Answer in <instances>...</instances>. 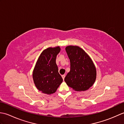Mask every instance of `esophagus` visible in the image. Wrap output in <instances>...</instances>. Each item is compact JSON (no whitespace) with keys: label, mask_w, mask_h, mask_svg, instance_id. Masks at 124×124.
Returning <instances> with one entry per match:
<instances>
[{"label":"esophagus","mask_w":124,"mask_h":124,"mask_svg":"<svg viewBox=\"0 0 124 124\" xmlns=\"http://www.w3.org/2000/svg\"><path fill=\"white\" fill-rule=\"evenodd\" d=\"M62 77L63 78V79H64V78H65V75H62Z\"/></svg>","instance_id":"34e87169"}]
</instances>
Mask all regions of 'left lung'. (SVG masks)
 I'll return each mask as SVG.
<instances>
[{"mask_svg":"<svg viewBox=\"0 0 124 124\" xmlns=\"http://www.w3.org/2000/svg\"><path fill=\"white\" fill-rule=\"evenodd\" d=\"M65 51L70 62V70L64 78L68 86L76 91L87 90L96 77V68L88 55L77 46H68Z\"/></svg>","mask_w":124,"mask_h":124,"instance_id":"left-lung-1","label":"left lung"}]
</instances>
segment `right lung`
Wrapping results in <instances>:
<instances>
[{"instance_id":"obj_1","label":"right lung","mask_w":124,"mask_h":124,"mask_svg":"<svg viewBox=\"0 0 124 124\" xmlns=\"http://www.w3.org/2000/svg\"><path fill=\"white\" fill-rule=\"evenodd\" d=\"M60 47H49L44 50L39 56L33 71L34 83L39 91L46 94L54 93L63 79L58 71L56 63Z\"/></svg>"}]
</instances>
